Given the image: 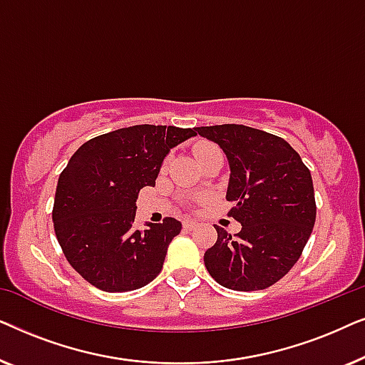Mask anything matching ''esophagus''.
<instances>
[{"mask_svg":"<svg viewBox=\"0 0 365 365\" xmlns=\"http://www.w3.org/2000/svg\"><path fill=\"white\" fill-rule=\"evenodd\" d=\"M196 226H197V222L192 221V219H184L182 221V227L186 229V231H192Z\"/></svg>","mask_w":365,"mask_h":365,"instance_id":"34e87169","label":"esophagus"}]
</instances>
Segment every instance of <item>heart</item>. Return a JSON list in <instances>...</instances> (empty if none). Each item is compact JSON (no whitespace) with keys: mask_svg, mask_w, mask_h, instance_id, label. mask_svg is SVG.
Listing matches in <instances>:
<instances>
[{"mask_svg":"<svg viewBox=\"0 0 365 365\" xmlns=\"http://www.w3.org/2000/svg\"><path fill=\"white\" fill-rule=\"evenodd\" d=\"M194 156L197 158V161H201V159H204V158H207L209 154H214V153H217L219 151V148L217 146H214L212 143H207V141H199V143H196L194 144Z\"/></svg>","mask_w":365,"mask_h":365,"instance_id":"obj_1","label":"heart"}]
</instances>
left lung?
<instances>
[{
    "instance_id": "obj_1",
    "label": "left lung",
    "mask_w": 365,
    "mask_h": 365,
    "mask_svg": "<svg viewBox=\"0 0 365 365\" xmlns=\"http://www.w3.org/2000/svg\"><path fill=\"white\" fill-rule=\"evenodd\" d=\"M226 153L231 178L229 216L237 234L217 231L204 254L211 277L232 291H261L282 279L299 261L316 222L311 171L296 149L276 134L244 124L196 128Z\"/></svg>"
}]
</instances>
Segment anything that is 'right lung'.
<instances>
[{
	"label": "right lung",
	"instance_id": "obj_1",
	"mask_svg": "<svg viewBox=\"0 0 365 365\" xmlns=\"http://www.w3.org/2000/svg\"><path fill=\"white\" fill-rule=\"evenodd\" d=\"M192 136L196 129L154 124L116 129L84 143L59 174L54 232L68 262L94 287L134 291L161 272L181 222L164 217L136 229V199L156 184L169 149Z\"/></svg>",
	"mask_w": 365,
	"mask_h": 365
}]
</instances>
